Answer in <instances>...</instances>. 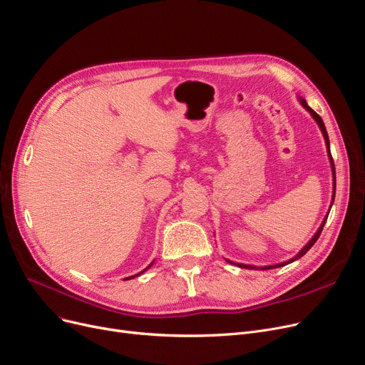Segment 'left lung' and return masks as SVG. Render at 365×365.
<instances>
[{
	"mask_svg": "<svg viewBox=\"0 0 365 365\" xmlns=\"http://www.w3.org/2000/svg\"><path fill=\"white\" fill-rule=\"evenodd\" d=\"M301 100V104L304 106V108L307 110V112L313 116V119L318 122V125H319V128H321V131H322V134H324V138H325V143H327V148H328V156H329V163H331V168H332V180H334V189H332V201H331V205H332V202H334V197H336V167H334V161H332V156H331V150H329V138H328V134H327V130H325V125H324V120H322V118L314 112L313 108H310L309 106H307V103H306V100H303V98H299ZM328 217V216H327ZM327 217L324 219V222H322V225L319 227V230L316 231V234L312 237V240L301 249L299 252H298V255H295L294 258H291L289 261H287V262H282V264H276V265H268V267H261L262 270H270V268H277V267H283V265H287V264H289V262H294L295 259H298V258H301L303 255H306L307 253V250L316 243V240L319 239V235H321V232H322V230H324V225H325V222H327ZM228 261V259H227ZM230 264H234V262H231V261H228ZM239 267H242V268H258V267H255V265H246V264H237Z\"/></svg>",
	"mask_w": 365,
	"mask_h": 365,
	"instance_id": "obj_1",
	"label": "left lung"
}]
</instances>
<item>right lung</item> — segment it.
I'll return each mask as SVG.
<instances>
[{
	"mask_svg": "<svg viewBox=\"0 0 365 365\" xmlns=\"http://www.w3.org/2000/svg\"><path fill=\"white\" fill-rule=\"evenodd\" d=\"M128 279H131V277H128Z\"/></svg>",
	"mask_w": 365,
	"mask_h": 365,
	"instance_id": "right-lung-1",
	"label": "right lung"
}]
</instances>
